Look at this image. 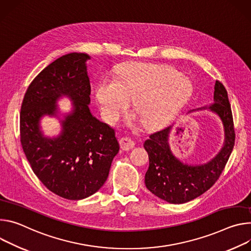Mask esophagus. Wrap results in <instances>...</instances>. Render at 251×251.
<instances>
[{"label": "esophagus", "instance_id": "1", "mask_svg": "<svg viewBox=\"0 0 251 251\" xmlns=\"http://www.w3.org/2000/svg\"><path fill=\"white\" fill-rule=\"evenodd\" d=\"M120 145H121V148L123 151H130L131 149L134 148V142L131 141L129 137H122L120 140Z\"/></svg>", "mask_w": 251, "mask_h": 251}]
</instances>
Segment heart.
Listing matches in <instances>:
<instances>
[{"instance_id":"obj_1","label":"heart","mask_w":251,"mask_h":251,"mask_svg":"<svg viewBox=\"0 0 251 251\" xmlns=\"http://www.w3.org/2000/svg\"><path fill=\"white\" fill-rule=\"evenodd\" d=\"M190 91L189 81L172 68L130 63L120 67L115 78L100 79L96 96L108 124H118L133 101L144 126L156 128L173 118Z\"/></svg>"}]
</instances>
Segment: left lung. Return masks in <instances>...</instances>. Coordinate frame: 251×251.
Masks as SVG:
<instances>
[{
	"label": "left lung",
	"mask_w": 251,
	"mask_h": 251,
	"mask_svg": "<svg viewBox=\"0 0 251 251\" xmlns=\"http://www.w3.org/2000/svg\"><path fill=\"white\" fill-rule=\"evenodd\" d=\"M213 102L196 109L208 110L216 115L224 126V144L220 151L204 163H187L175 155L170 145L174 125L150 135L144 147L150 156V166L145 176L147 188L160 200L181 204L199 198L218 179L234 146V129L227 92L221 82L215 81Z\"/></svg>",
	"instance_id": "left-lung-1"
}]
</instances>
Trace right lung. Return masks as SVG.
<instances>
[{
	"mask_svg": "<svg viewBox=\"0 0 251 251\" xmlns=\"http://www.w3.org/2000/svg\"><path fill=\"white\" fill-rule=\"evenodd\" d=\"M89 60L87 53L71 52L50 63L27 88L21 107V144L34 174L49 190L70 201L96 193L120 151L115 129L91 113ZM63 97L72 101L68 113L57 106ZM45 116L59 121V135L44 134Z\"/></svg>",
	"mask_w": 251,
	"mask_h": 251,
	"instance_id": "obj_1",
	"label": "right lung"
}]
</instances>
